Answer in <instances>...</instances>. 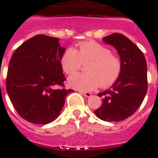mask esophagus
I'll list each match as a JSON object with an SVG mask.
<instances>
[{"mask_svg":"<svg viewBox=\"0 0 158 158\" xmlns=\"http://www.w3.org/2000/svg\"><path fill=\"white\" fill-rule=\"evenodd\" d=\"M79 93H80L81 95H83V96H86V97H89V96H91V95H92V93H89V92L79 91Z\"/></svg>","mask_w":158,"mask_h":158,"instance_id":"34e87169","label":"esophagus"}]
</instances>
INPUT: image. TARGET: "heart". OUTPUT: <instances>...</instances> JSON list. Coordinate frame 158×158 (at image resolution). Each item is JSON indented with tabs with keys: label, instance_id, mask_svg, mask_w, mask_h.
Wrapping results in <instances>:
<instances>
[{
	"label": "heart",
	"instance_id": "b5f03b06",
	"mask_svg": "<svg viewBox=\"0 0 158 158\" xmlns=\"http://www.w3.org/2000/svg\"><path fill=\"white\" fill-rule=\"evenodd\" d=\"M60 63L66 74H73L88 64L87 73H76L69 78V85L81 91H92L100 85L108 87L115 83L122 72V61L112 54L111 49L96 42L83 43L78 48H69L62 54Z\"/></svg>",
	"mask_w": 158,
	"mask_h": 158
}]
</instances>
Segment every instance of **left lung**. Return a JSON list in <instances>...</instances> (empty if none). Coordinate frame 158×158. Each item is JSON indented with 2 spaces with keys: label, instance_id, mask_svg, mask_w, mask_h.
Listing matches in <instances>:
<instances>
[{
  "label": "left lung",
  "instance_id": "obj_1",
  "mask_svg": "<svg viewBox=\"0 0 158 158\" xmlns=\"http://www.w3.org/2000/svg\"><path fill=\"white\" fill-rule=\"evenodd\" d=\"M103 40L116 49L123 67L112 87L98 93L103 103L94 112L102 120L118 122L133 115L144 100L148 88L147 65L142 51L123 35L114 33Z\"/></svg>",
  "mask_w": 158,
  "mask_h": 158
}]
</instances>
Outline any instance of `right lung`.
<instances>
[{"mask_svg": "<svg viewBox=\"0 0 158 158\" xmlns=\"http://www.w3.org/2000/svg\"><path fill=\"white\" fill-rule=\"evenodd\" d=\"M59 39L37 35L16 49L8 65L6 89L12 105L25 120L47 124L58 116L67 94L60 60L65 48ZM62 87L54 89V87Z\"/></svg>", "mask_w": 158, "mask_h": 158, "instance_id": "obj_1", "label": "right lung"}]
</instances>
